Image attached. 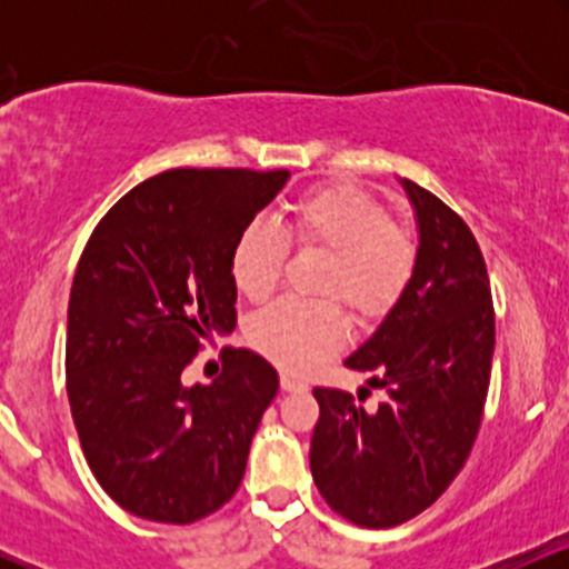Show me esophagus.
<instances>
[{
    "label": "esophagus",
    "mask_w": 569,
    "mask_h": 569,
    "mask_svg": "<svg viewBox=\"0 0 569 569\" xmlns=\"http://www.w3.org/2000/svg\"><path fill=\"white\" fill-rule=\"evenodd\" d=\"M280 388H283L286 393H293V390H305L307 385L302 380H297L293 375H289V371H283V375H280Z\"/></svg>",
    "instance_id": "obj_1"
}]
</instances>
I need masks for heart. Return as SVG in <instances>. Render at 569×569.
<instances>
[{
    "label": "heart",
    "instance_id": "heart-1",
    "mask_svg": "<svg viewBox=\"0 0 569 569\" xmlns=\"http://www.w3.org/2000/svg\"><path fill=\"white\" fill-rule=\"evenodd\" d=\"M289 240L299 248L329 253L321 293L339 297L358 318H377L396 302L415 270V240L393 224V213L356 184L312 189L289 208L283 232L272 221L253 219L234 238L230 272L243 297L276 291ZM248 339L262 356L289 371H305L345 339V316L337 302L280 299L248 326Z\"/></svg>",
    "mask_w": 569,
    "mask_h": 569
}]
</instances>
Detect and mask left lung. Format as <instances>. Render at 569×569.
Wrapping results in <instances>:
<instances>
[{
	"mask_svg": "<svg viewBox=\"0 0 569 569\" xmlns=\"http://www.w3.org/2000/svg\"><path fill=\"white\" fill-rule=\"evenodd\" d=\"M401 184L420 230L415 270L375 335L345 358L388 398L363 409L345 390H312L321 407L312 479L339 516L369 530L415 519L466 466L495 350L492 291L473 232L433 192Z\"/></svg>",
	"mask_w": 569,
	"mask_h": 569,
	"instance_id": "obj_1",
	"label": "left lung"
}]
</instances>
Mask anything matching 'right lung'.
<instances>
[{
    "instance_id": "1",
    "label": "right lung",
    "mask_w": 569,
    "mask_h": 569,
    "mask_svg": "<svg viewBox=\"0 0 569 569\" xmlns=\"http://www.w3.org/2000/svg\"><path fill=\"white\" fill-rule=\"evenodd\" d=\"M289 171L173 168L96 224L77 264L67 393L84 460L126 511L192 525L238 492L278 393L257 352L227 350L211 385L181 382L211 335L238 323L230 251Z\"/></svg>"
}]
</instances>
